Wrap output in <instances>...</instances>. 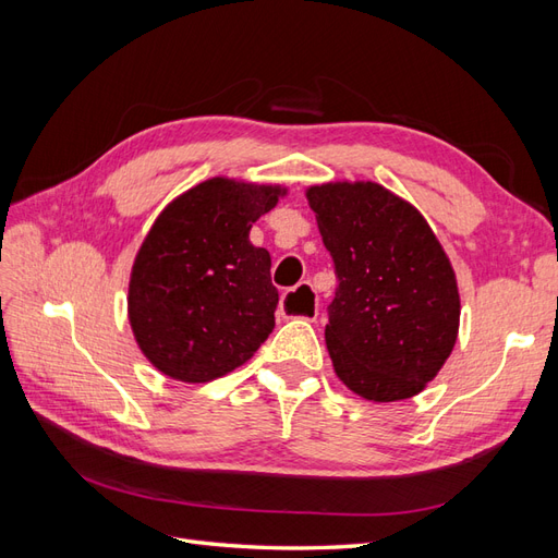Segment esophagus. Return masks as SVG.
Here are the masks:
<instances>
[{"label": "esophagus", "mask_w": 558, "mask_h": 558, "mask_svg": "<svg viewBox=\"0 0 558 558\" xmlns=\"http://www.w3.org/2000/svg\"><path fill=\"white\" fill-rule=\"evenodd\" d=\"M281 314L286 318H305L314 320L318 314V300L310 283H300L295 291L283 293L281 298Z\"/></svg>", "instance_id": "esophagus-1"}]
</instances>
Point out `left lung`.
<instances>
[{"label": "left lung", "mask_w": 558, "mask_h": 558, "mask_svg": "<svg viewBox=\"0 0 558 558\" xmlns=\"http://www.w3.org/2000/svg\"><path fill=\"white\" fill-rule=\"evenodd\" d=\"M307 199L337 275L326 326L337 377L375 402L424 391L461 316L451 263L426 218L373 181L314 185Z\"/></svg>", "instance_id": "8db88e82"}]
</instances>
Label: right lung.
Listing matches in <instances>:
<instances>
[{"label":"right lung","instance_id":"obj_1","mask_svg":"<svg viewBox=\"0 0 558 558\" xmlns=\"http://www.w3.org/2000/svg\"><path fill=\"white\" fill-rule=\"evenodd\" d=\"M275 185L209 179L179 195L144 240L130 277V324L162 375L202 384L246 363L275 330L272 258L248 230Z\"/></svg>","mask_w":558,"mask_h":558}]
</instances>
